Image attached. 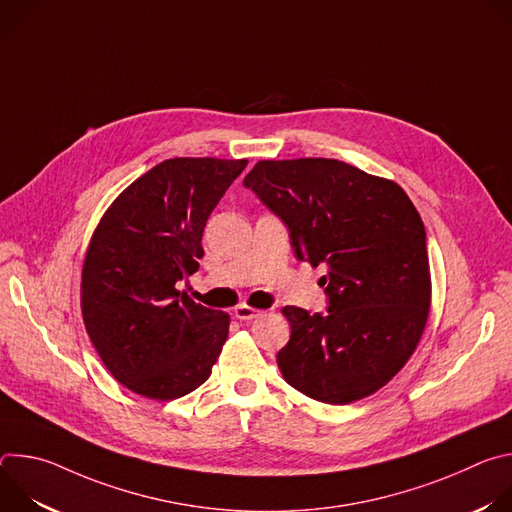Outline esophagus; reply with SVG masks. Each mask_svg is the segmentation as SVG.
I'll return each mask as SVG.
<instances>
[{
  "instance_id": "esophagus-1",
  "label": "esophagus",
  "mask_w": 512,
  "mask_h": 512,
  "mask_svg": "<svg viewBox=\"0 0 512 512\" xmlns=\"http://www.w3.org/2000/svg\"><path fill=\"white\" fill-rule=\"evenodd\" d=\"M261 314H263L261 310L251 308V306H247V304H241V306H237V308H235V318H237V320H243V322L253 320V318H259Z\"/></svg>"
}]
</instances>
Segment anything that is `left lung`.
Listing matches in <instances>:
<instances>
[{
    "mask_svg": "<svg viewBox=\"0 0 512 512\" xmlns=\"http://www.w3.org/2000/svg\"><path fill=\"white\" fill-rule=\"evenodd\" d=\"M289 229L298 259L330 267L328 314L285 306L283 379L346 405L385 387L415 352L431 306L425 227L405 190L328 158L261 160L245 176Z\"/></svg>",
    "mask_w": 512,
    "mask_h": 512,
    "instance_id": "obj_1",
    "label": "left lung"
}]
</instances>
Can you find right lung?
I'll return each mask as SVG.
<instances>
[{"label": "right lung", "mask_w": 512, "mask_h": 512, "mask_svg": "<svg viewBox=\"0 0 512 512\" xmlns=\"http://www.w3.org/2000/svg\"><path fill=\"white\" fill-rule=\"evenodd\" d=\"M247 160L172 158L105 210L85 253L81 310L107 371L154 401L192 393L212 373L231 316L180 294L198 269L202 233Z\"/></svg>", "instance_id": "1"}]
</instances>
